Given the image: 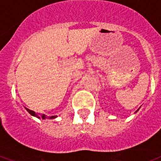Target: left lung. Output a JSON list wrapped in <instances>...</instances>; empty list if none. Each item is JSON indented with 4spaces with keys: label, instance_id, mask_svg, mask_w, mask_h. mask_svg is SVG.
<instances>
[{
    "label": "left lung",
    "instance_id": "1",
    "mask_svg": "<svg viewBox=\"0 0 161 161\" xmlns=\"http://www.w3.org/2000/svg\"><path fill=\"white\" fill-rule=\"evenodd\" d=\"M138 110H139V109H138Z\"/></svg>",
    "mask_w": 161,
    "mask_h": 161
}]
</instances>
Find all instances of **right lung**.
Masks as SVG:
<instances>
[{
	"label": "right lung",
	"instance_id": "right-lung-1",
	"mask_svg": "<svg viewBox=\"0 0 161 161\" xmlns=\"http://www.w3.org/2000/svg\"><path fill=\"white\" fill-rule=\"evenodd\" d=\"M25 109H26L27 111H28V113L31 114V115L35 116V117H37V118H38V119L42 118V119H47H47H55V118H56V116H51V117H47V116H46L44 114H41V115H37V114H36L34 111H32V110H29V109H28V108H26V107H25Z\"/></svg>",
	"mask_w": 161,
	"mask_h": 161
}]
</instances>
